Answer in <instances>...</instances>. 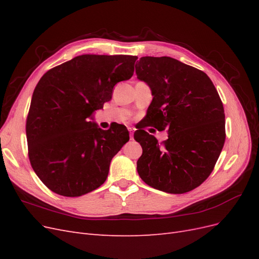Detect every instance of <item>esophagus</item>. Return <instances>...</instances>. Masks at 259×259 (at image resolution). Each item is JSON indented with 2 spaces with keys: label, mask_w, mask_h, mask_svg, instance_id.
Wrapping results in <instances>:
<instances>
[{
  "label": "esophagus",
  "mask_w": 259,
  "mask_h": 259,
  "mask_svg": "<svg viewBox=\"0 0 259 259\" xmlns=\"http://www.w3.org/2000/svg\"><path fill=\"white\" fill-rule=\"evenodd\" d=\"M128 131H130V137H131V139H134V133H133L132 128L128 127Z\"/></svg>",
  "instance_id": "esophagus-1"
}]
</instances>
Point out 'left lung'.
Segmentation results:
<instances>
[{
  "label": "left lung",
  "mask_w": 259,
  "mask_h": 259,
  "mask_svg": "<svg viewBox=\"0 0 259 259\" xmlns=\"http://www.w3.org/2000/svg\"><path fill=\"white\" fill-rule=\"evenodd\" d=\"M152 91L144 122L134 133L143 147L137 171L144 182L168 193L199 187L213 171L226 139L223 101L201 70L170 57L146 56L135 66ZM167 129L161 144L143 128Z\"/></svg>",
  "instance_id": "left-lung-1"
}]
</instances>
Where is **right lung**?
<instances>
[{
    "label": "right lung",
    "mask_w": 259,
    "mask_h": 259,
    "mask_svg": "<svg viewBox=\"0 0 259 259\" xmlns=\"http://www.w3.org/2000/svg\"><path fill=\"white\" fill-rule=\"evenodd\" d=\"M136 59L81 55L52 68L36 84L26 122L28 155L53 192L80 197L106 182L110 162L130 134L117 123L98 128L89 117L111 99L116 83L131 79Z\"/></svg>",
    "instance_id": "1"
}]
</instances>
